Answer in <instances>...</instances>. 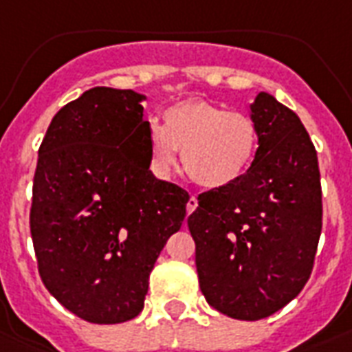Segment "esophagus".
I'll use <instances>...</instances> for the list:
<instances>
[{
    "instance_id": "esophagus-1",
    "label": "esophagus",
    "mask_w": 352,
    "mask_h": 352,
    "mask_svg": "<svg viewBox=\"0 0 352 352\" xmlns=\"http://www.w3.org/2000/svg\"><path fill=\"white\" fill-rule=\"evenodd\" d=\"M195 208H197V197H195V195H190V199H188V203H186L188 214H192Z\"/></svg>"
}]
</instances>
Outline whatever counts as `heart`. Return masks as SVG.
Segmentation results:
<instances>
[{
	"mask_svg": "<svg viewBox=\"0 0 352 352\" xmlns=\"http://www.w3.org/2000/svg\"><path fill=\"white\" fill-rule=\"evenodd\" d=\"M164 125H147L151 170L168 177L182 153L184 170L199 186L227 188L253 162L258 127L251 114L210 101H184L164 112Z\"/></svg>",
	"mask_w": 352,
	"mask_h": 352,
	"instance_id": "1",
	"label": "heart"
}]
</instances>
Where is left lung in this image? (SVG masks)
I'll return each instance as SVG.
<instances>
[{
  "label": "left lung",
  "instance_id": "obj_1",
  "mask_svg": "<svg viewBox=\"0 0 352 352\" xmlns=\"http://www.w3.org/2000/svg\"><path fill=\"white\" fill-rule=\"evenodd\" d=\"M251 116L258 127L251 168L199 194L188 218L206 302L241 321L267 318L299 295L323 225L318 153L299 116L265 92Z\"/></svg>",
  "mask_w": 352,
  "mask_h": 352
}]
</instances>
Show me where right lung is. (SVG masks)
I'll list each match as a JSON object with an SVG mask.
<instances>
[{
    "label": "right lung",
    "mask_w": 352,
    "mask_h": 352,
    "mask_svg": "<svg viewBox=\"0 0 352 352\" xmlns=\"http://www.w3.org/2000/svg\"><path fill=\"white\" fill-rule=\"evenodd\" d=\"M144 99L90 88L55 114L38 149L29 219L40 277L98 325L142 312L149 273L190 199L149 170Z\"/></svg>",
    "instance_id": "right-lung-1"
}]
</instances>
